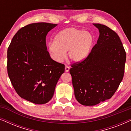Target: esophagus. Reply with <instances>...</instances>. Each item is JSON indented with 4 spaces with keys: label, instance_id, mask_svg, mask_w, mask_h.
I'll return each instance as SVG.
<instances>
[{
    "label": "esophagus",
    "instance_id": "34e87169",
    "mask_svg": "<svg viewBox=\"0 0 131 131\" xmlns=\"http://www.w3.org/2000/svg\"><path fill=\"white\" fill-rule=\"evenodd\" d=\"M69 70H70V67H69V66H66V67H65V70H66V72H68V71H69Z\"/></svg>",
    "mask_w": 131,
    "mask_h": 131
}]
</instances>
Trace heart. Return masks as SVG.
Wrapping results in <instances>:
<instances>
[{
  "label": "heart",
  "instance_id": "obj_1",
  "mask_svg": "<svg viewBox=\"0 0 131 131\" xmlns=\"http://www.w3.org/2000/svg\"><path fill=\"white\" fill-rule=\"evenodd\" d=\"M94 43V37L90 32L75 28L61 30L55 36L54 42L49 43L48 51L57 62H61L67 56L71 61L79 62L88 55Z\"/></svg>",
  "mask_w": 131,
  "mask_h": 131
}]
</instances>
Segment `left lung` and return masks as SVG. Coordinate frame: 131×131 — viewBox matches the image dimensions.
Returning a JSON list of instances; mask_svg holds the SVG:
<instances>
[{"instance_id":"1","label":"left lung","mask_w":131,"mask_h":131,"mask_svg":"<svg viewBox=\"0 0 131 131\" xmlns=\"http://www.w3.org/2000/svg\"><path fill=\"white\" fill-rule=\"evenodd\" d=\"M100 36L82 62L71 65L74 95L83 105H95L110 99L123 79L126 52L117 34L108 27L93 24Z\"/></svg>"}]
</instances>
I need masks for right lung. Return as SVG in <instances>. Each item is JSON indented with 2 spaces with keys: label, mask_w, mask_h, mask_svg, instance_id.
I'll use <instances>...</instances> for the list:
<instances>
[{
  "label": "right lung",
  "mask_w": 131,
  "mask_h": 131,
  "mask_svg": "<svg viewBox=\"0 0 131 131\" xmlns=\"http://www.w3.org/2000/svg\"><path fill=\"white\" fill-rule=\"evenodd\" d=\"M57 24L37 23L19 29L7 53V70L14 88L23 99L36 104L52 98L65 66L55 61L47 51L46 37Z\"/></svg>",
  "instance_id": "right-lung-1"
}]
</instances>
